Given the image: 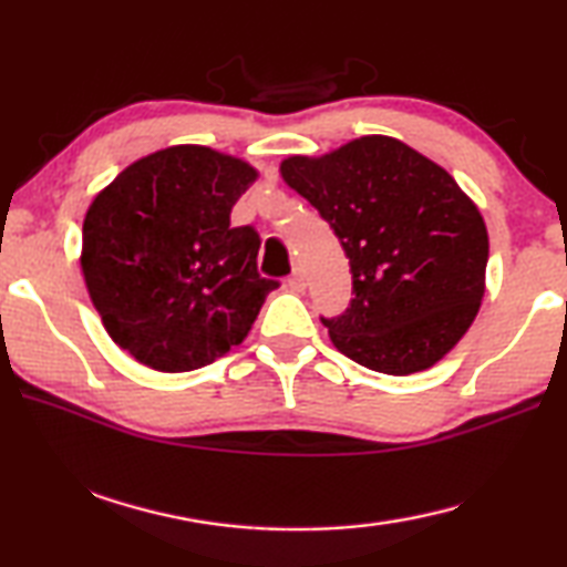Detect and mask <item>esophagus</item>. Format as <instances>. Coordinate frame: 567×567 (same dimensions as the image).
<instances>
[{"label":"esophagus","instance_id":"esophagus-1","mask_svg":"<svg viewBox=\"0 0 567 567\" xmlns=\"http://www.w3.org/2000/svg\"><path fill=\"white\" fill-rule=\"evenodd\" d=\"M287 285H290V290L292 292H305V287H307V280H305V275L297 270L290 280H287Z\"/></svg>","mask_w":567,"mask_h":567}]
</instances>
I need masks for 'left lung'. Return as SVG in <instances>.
I'll return each mask as SVG.
<instances>
[{
    "instance_id": "8db88e82",
    "label": "left lung",
    "mask_w": 567,
    "mask_h": 567,
    "mask_svg": "<svg viewBox=\"0 0 567 567\" xmlns=\"http://www.w3.org/2000/svg\"><path fill=\"white\" fill-rule=\"evenodd\" d=\"M280 175L328 219L350 257V307L322 318L334 348L385 375L443 360L485 295V219L457 182L385 134L322 157L292 155Z\"/></svg>"
}]
</instances>
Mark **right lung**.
<instances>
[{
  "instance_id": "right-lung-1",
  "label": "right lung",
  "mask_w": 567,
  "mask_h": 567,
  "mask_svg": "<svg viewBox=\"0 0 567 567\" xmlns=\"http://www.w3.org/2000/svg\"><path fill=\"white\" fill-rule=\"evenodd\" d=\"M260 177L245 159L175 145L132 162L84 215L82 275L110 338L159 372H189L247 338L277 282L260 235L229 213Z\"/></svg>"
}]
</instances>
